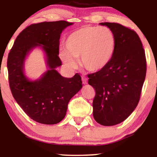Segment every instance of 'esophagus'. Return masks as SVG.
I'll return each mask as SVG.
<instances>
[{
  "label": "esophagus",
  "mask_w": 157,
  "mask_h": 157,
  "mask_svg": "<svg viewBox=\"0 0 157 157\" xmlns=\"http://www.w3.org/2000/svg\"><path fill=\"white\" fill-rule=\"evenodd\" d=\"M82 82L83 84H87L88 81H87V78L86 77H82Z\"/></svg>",
  "instance_id": "obj_1"
}]
</instances>
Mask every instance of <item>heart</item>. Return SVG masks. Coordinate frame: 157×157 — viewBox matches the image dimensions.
Segmentation results:
<instances>
[{"mask_svg": "<svg viewBox=\"0 0 157 157\" xmlns=\"http://www.w3.org/2000/svg\"><path fill=\"white\" fill-rule=\"evenodd\" d=\"M59 56L70 69L76 67V59L91 72L104 69L112 59L116 49V38L106 26H85L71 33Z\"/></svg>", "mask_w": 157, "mask_h": 157, "instance_id": "1", "label": "heart"}]
</instances>
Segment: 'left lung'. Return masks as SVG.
<instances>
[{
	"instance_id": "8db88e82",
	"label": "left lung",
	"mask_w": 157,
	"mask_h": 157,
	"mask_svg": "<svg viewBox=\"0 0 157 157\" xmlns=\"http://www.w3.org/2000/svg\"><path fill=\"white\" fill-rule=\"evenodd\" d=\"M116 38V49L104 69L90 74L89 84L94 88L93 115L97 123L113 126L129 117L139 101L147 73L145 51L134 30L117 23H101Z\"/></svg>"
}]
</instances>
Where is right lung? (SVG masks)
<instances>
[{
  "label": "right lung",
  "instance_id": "add662e5",
  "mask_svg": "<svg viewBox=\"0 0 157 157\" xmlns=\"http://www.w3.org/2000/svg\"><path fill=\"white\" fill-rule=\"evenodd\" d=\"M65 21L31 24L19 33L8 53L7 67L12 95L24 112L34 121L56 124L65 117L71 98L82 88L80 75L63 77L56 70L61 66L59 39L63 29L72 25ZM40 46L49 70L38 80L30 81L23 71L25 57Z\"/></svg>",
  "mask_w": 157,
  "mask_h": 157
}]
</instances>
